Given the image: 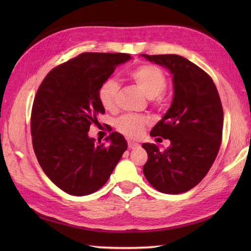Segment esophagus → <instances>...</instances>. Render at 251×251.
I'll list each match as a JSON object with an SVG mask.
<instances>
[{"label": "esophagus", "mask_w": 251, "mask_h": 251, "mask_svg": "<svg viewBox=\"0 0 251 251\" xmlns=\"http://www.w3.org/2000/svg\"><path fill=\"white\" fill-rule=\"evenodd\" d=\"M139 147V143H137V142H134V141H128V148L129 149H135V148H138Z\"/></svg>", "instance_id": "34e87169"}]
</instances>
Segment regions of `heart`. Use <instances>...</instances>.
<instances>
[{"label": "heart", "instance_id": "heart-1", "mask_svg": "<svg viewBox=\"0 0 251 251\" xmlns=\"http://www.w3.org/2000/svg\"><path fill=\"white\" fill-rule=\"evenodd\" d=\"M127 78L139 87L149 99H159L167 87V78L162 69L153 65H141L127 72ZM120 85L113 77L106 78L101 84L98 98L103 109L112 111L116 106V97ZM147 119L137 115H123L116 121V128L128 138H138L147 125Z\"/></svg>", "mask_w": 251, "mask_h": 251}]
</instances>
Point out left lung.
Listing matches in <instances>:
<instances>
[{"instance_id": "1", "label": "left lung", "mask_w": 251, "mask_h": 251, "mask_svg": "<svg viewBox=\"0 0 251 251\" xmlns=\"http://www.w3.org/2000/svg\"><path fill=\"white\" fill-rule=\"evenodd\" d=\"M167 68L173 75L174 98L150 135L170 140L166 150L143 143L148 161L143 174L162 193L179 194L199 184L214 164L222 140L223 110L212 78L178 55H141Z\"/></svg>"}]
</instances>
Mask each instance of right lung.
I'll use <instances>...</instances> for the list:
<instances>
[{"label": "right lung", "instance_id": "obj_1", "mask_svg": "<svg viewBox=\"0 0 251 251\" xmlns=\"http://www.w3.org/2000/svg\"><path fill=\"white\" fill-rule=\"evenodd\" d=\"M129 59L122 52H83L52 69L37 89L31 113L34 153L47 177L68 194L98 191L126 151L119 132H111L104 146L88 131L104 113L98 98L101 84Z\"/></svg>", "mask_w": 251, "mask_h": 251}]
</instances>
